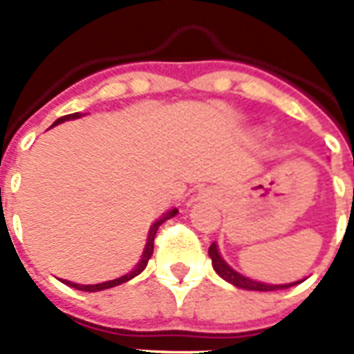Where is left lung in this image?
<instances>
[{
	"label": "left lung",
	"mask_w": 354,
	"mask_h": 354,
	"mask_svg": "<svg viewBox=\"0 0 354 354\" xmlns=\"http://www.w3.org/2000/svg\"><path fill=\"white\" fill-rule=\"evenodd\" d=\"M209 257L216 274L221 275L224 281H227V283H232L233 286H236V288H242V290H259V292L285 290V288H290V286L303 283L301 279V281H294V283H285V285H268V283H263V281L250 279V277H246V275L239 274L236 270H233L232 266L222 259L221 252H218V246H216V242H213V244L209 246Z\"/></svg>",
	"instance_id": "1"
}]
</instances>
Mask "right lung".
Returning a JSON list of instances; mask_svg holds the SVG:
<instances>
[{
    "instance_id": "obj_1",
    "label": "right lung",
    "mask_w": 354,
    "mask_h": 354,
    "mask_svg": "<svg viewBox=\"0 0 354 354\" xmlns=\"http://www.w3.org/2000/svg\"><path fill=\"white\" fill-rule=\"evenodd\" d=\"M84 115V113H69V115H64V118L57 119V121L53 122V127H57V124H60V122L64 121H71V119H80ZM178 209L176 207H172L171 211H167L165 215L161 216V218H158V221L150 226L149 230V235H147V244H145V250L143 253H141V259H139V263L136 264V268L130 270L128 274L121 275V277H118V279H112V281H104V283H97V285H79V283H73V281H66L62 279L64 285L71 286V288H77V290H84V292H99V290H106V288H113V286L118 285H122V283H127V281L133 279L136 275H139L141 272H143L145 268H147V263H149V259L152 257V252H154V236H156V232H158V227L163 224L165 221H169V218H172V216H176Z\"/></svg>"
}]
</instances>
